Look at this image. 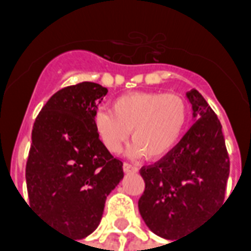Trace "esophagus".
I'll list each match as a JSON object with an SVG mask.
<instances>
[{
    "label": "esophagus",
    "instance_id": "1",
    "mask_svg": "<svg viewBox=\"0 0 251 251\" xmlns=\"http://www.w3.org/2000/svg\"><path fill=\"white\" fill-rule=\"evenodd\" d=\"M124 171H125L126 174H131V172H137L138 169H137V167H134V165H131V164L125 163L124 164Z\"/></svg>",
    "mask_w": 251,
    "mask_h": 251
}]
</instances>
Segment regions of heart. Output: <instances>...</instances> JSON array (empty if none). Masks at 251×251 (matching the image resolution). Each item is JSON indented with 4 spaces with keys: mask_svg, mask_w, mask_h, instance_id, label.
<instances>
[{
    "mask_svg": "<svg viewBox=\"0 0 251 251\" xmlns=\"http://www.w3.org/2000/svg\"><path fill=\"white\" fill-rule=\"evenodd\" d=\"M187 118L188 107L179 95L136 91L115 98L111 109L98 110L94 127L110 152H120L131 130V153L160 158L176 147Z\"/></svg>",
    "mask_w": 251,
    "mask_h": 251,
    "instance_id": "obj_1",
    "label": "heart"
}]
</instances>
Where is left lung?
<instances>
[{"instance_id":"1","label":"left lung","mask_w":251,"mask_h":251,"mask_svg":"<svg viewBox=\"0 0 251 251\" xmlns=\"http://www.w3.org/2000/svg\"><path fill=\"white\" fill-rule=\"evenodd\" d=\"M194 125L160 161L140 171L138 210L156 235L184 237L223 203L230 160L218 117L198 90L187 93Z\"/></svg>"}]
</instances>
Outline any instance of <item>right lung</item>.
<instances>
[{
    "mask_svg": "<svg viewBox=\"0 0 251 251\" xmlns=\"http://www.w3.org/2000/svg\"><path fill=\"white\" fill-rule=\"evenodd\" d=\"M107 88L83 82L53 94L37 115L26 163L30 207L63 234L83 239L99 226L106 198L124 179L94 127Z\"/></svg>",
    "mask_w": 251,
    "mask_h": 251,
    "instance_id": "obj_1",
    "label": "right lung"
}]
</instances>
